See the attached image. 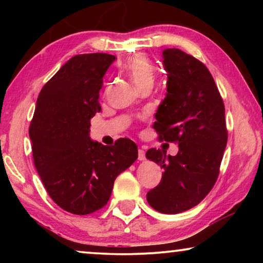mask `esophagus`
<instances>
[{
  "mask_svg": "<svg viewBox=\"0 0 263 263\" xmlns=\"http://www.w3.org/2000/svg\"><path fill=\"white\" fill-rule=\"evenodd\" d=\"M138 159L139 160H145L146 159V153H145V151L143 149H139V156H138Z\"/></svg>",
  "mask_w": 263,
  "mask_h": 263,
  "instance_id": "obj_1",
  "label": "esophagus"
}]
</instances>
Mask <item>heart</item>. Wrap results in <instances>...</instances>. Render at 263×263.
I'll return each instance as SVG.
<instances>
[{
    "label": "heart",
    "mask_w": 263,
    "mask_h": 263,
    "mask_svg": "<svg viewBox=\"0 0 263 263\" xmlns=\"http://www.w3.org/2000/svg\"><path fill=\"white\" fill-rule=\"evenodd\" d=\"M123 69L140 91L153 87L156 81V68L146 56H133L125 62Z\"/></svg>",
    "instance_id": "b5f03b06"
}]
</instances>
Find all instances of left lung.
Returning <instances> with one entry per match:
<instances>
[{"instance_id": "8db88e82", "label": "left lung", "mask_w": 263, "mask_h": 263, "mask_svg": "<svg viewBox=\"0 0 263 263\" xmlns=\"http://www.w3.org/2000/svg\"><path fill=\"white\" fill-rule=\"evenodd\" d=\"M167 93L158 107L153 128L159 139L178 142V153L157 148L147 159L164 168L161 181L147 193L154 210L176 214L199 204L217 182L228 143L225 106L207 67L178 49L163 52Z\"/></svg>"}]
</instances>
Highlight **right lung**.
Returning <instances> with one entry per match:
<instances>
[{"label": "right lung", "mask_w": 263, "mask_h": 263, "mask_svg": "<svg viewBox=\"0 0 263 263\" xmlns=\"http://www.w3.org/2000/svg\"><path fill=\"white\" fill-rule=\"evenodd\" d=\"M115 59L100 52L71 57L43 86L28 130L46 192L57 206L77 215L105 206L115 179L138 158L132 140L104 146L88 135L89 121L102 110L103 77Z\"/></svg>", "instance_id": "add662e5"}]
</instances>
